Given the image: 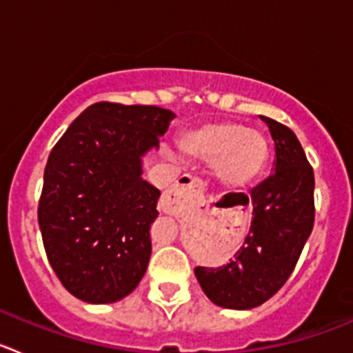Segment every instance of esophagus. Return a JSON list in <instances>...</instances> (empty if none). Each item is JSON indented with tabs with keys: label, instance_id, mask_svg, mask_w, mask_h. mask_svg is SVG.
<instances>
[{
	"label": "esophagus",
	"instance_id": "obj_1",
	"mask_svg": "<svg viewBox=\"0 0 353 353\" xmlns=\"http://www.w3.org/2000/svg\"><path fill=\"white\" fill-rule=\"evenodd\" d=\"M205 183L196 176H180L171 189H168L161 198V210L170 215H180L191 203L203 198Z\"/></svg>",
	"mask_w": 353,
	"mask_h": 353
}]
</instances>
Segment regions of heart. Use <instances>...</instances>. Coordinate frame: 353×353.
<instances>
[{
  "mask_svg": "<svg viewBox=\"0 0 353 353\" xmlns=\"http://www.w3.org/2000/svg\"><path fill=\"white\" fill-rule=\"evenodd\" d=\"M179 148L194 161H212L215 176L230 185H248L265 171L270 143L260 129L233 121L207 123L180 136Z\"/></svg>",
  "mask_w": 353,
  "mask_h": 353,
  "instance_id": "1",
  "label": "heart"
}]
</instances>
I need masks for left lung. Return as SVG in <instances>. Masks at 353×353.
<instances>
[{
  "label": "left lung",
  "mask_w": 353,
  "mask_h": 353,
  "mask_svg": "<svg viewBox=\"0 0 353 353\" xmlns=\"http://www.w3.org/2000/svg\"><path fill=\"white\" fill-rule=\"evenodd\" d=\"M276 145L274 173L251 191L252 221L244 244L223 267H196L214 304L252 310L292 276L314 223V173L292 129L263 117Z\"/></svg>",
  "instance_id": "8db88e82"
}]
</instances>
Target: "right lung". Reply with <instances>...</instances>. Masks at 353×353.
I'll use <instances>...</instances> for the list:
<instances>
[{"label":"right lung","mask_w":353,"mask_h":353,"mask_svg":"<svg viewBox=\"0 0 353 353\" xmlns=\"http://www.w3.org/2000/svg\"><path fill=\"white\" fill-rule=\"evenodd\" d=\"M173 118L157 105L97 102L51 150L39 226L49 263L74 297L117 302L145 276L161 191L143 180V155L159 148Z\"/></svg>","instance_id":"right-lung-1"}]
</instances>
